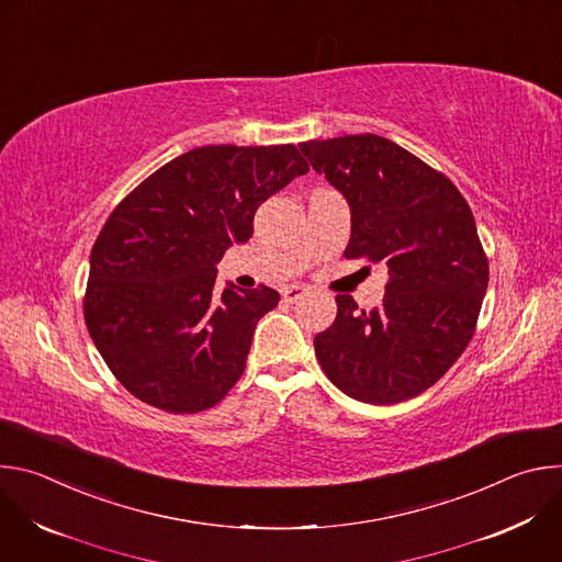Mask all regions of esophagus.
Wrapping results in <instances>:
<instances>
[{"mask_svg":"<svg viewBox=\"0 0 562 562\" xmlns=\"http://www.w3.org/2000/svg\"><path fill=\"white\" fill-rule=\"evenodd\" d=\"M308 293V289L306 286H300V284H291V286H286L284 291H282V297H284V302H295V300H300L302 295H306Z\"/></svg>","mask_w":562,"mask_h":562,"instance_id":"34e87169","label":"esophagus"}]
</instances>
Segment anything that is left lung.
<instances>
[{
  "mask_svg": "<svg viewBox=\"0 0 562 562\" xmlns=\"http://www.w3.org/2000/svg\"><path fill=\"white\" fill-rule=\"evenodd\" d=\"M311 167L351 206L347 260L384 262L382 302L338 293L315 358L347 395L395 405L436 384L473 338L490 260L456 184L395 142L362 133L300 142Z\"/></svg>",
  "mask_w": 562,
  "mask_h": 562,
  "instance_id": "8db88e82",
  "label": "left lung"
}]
</instances>
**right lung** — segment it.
Returning <instances> with one entry per match:
<instances>
[{"label": "right lung", "instance_id": "right-lung-1", "mask_svg": "<svg viewBox=\"0 0 562 562\" xmlns=\"http://www.w3.org/2000/svg\"><path fill=\"white\" fill-rule=\"evenodd\" d=\"M308 171L295 144L200 146L150 173L104 222L85 293L87 329L113 375L169 414L215 407L245 373L280 293L215 291L262 202Z\"/></svg>", "mask_w": 562, "mask_h": 562}]
</instances>
